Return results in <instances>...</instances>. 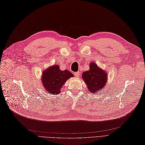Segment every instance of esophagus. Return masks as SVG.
I'll return each mask as SVG.
<instances>
[{
  "label": "esophagus",
  "mask_w": 145,
  "mask_h": 145,
  "mask_svg": "<svg viewBox=\"0 0 145 145\" xmlns=\"http://www.w3.org/2000/svg\"><path fill=\"white\" fill-rule=\"evenodd\" d=\"M74 75L76 77H79V76L80 75V71H78V72H76L74 73Z\"/></svg>",
  "instance_id": "obj_1"
}]
</instances>
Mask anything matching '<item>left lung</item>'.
<instances>
[{
  "label": "left lung",
  "mask_w": 145,
  "mask_h": 145,
  "mask_svg": "<svg viewBox=\"0 0 145 145\" xmlns=\"http://www.w3.org/2000/svg\"><path fill=\"white\" fill-rule=\"evenodd\" d=\"M82 77L89 92L94 93L103 89L106 86L107 74L106 71L101 70L95 63H91L89 70L82 73Z\"/></svg>",
  "instance_id": "left-lung-1"
}]
</instances>
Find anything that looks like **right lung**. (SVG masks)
Segmentation results:
<instances>
[{"label": "right lung", "instance_id": "add662e5", "mask_svg": "<svg viewBox=\"0 0 145 145\" xmlns=\"http://www.w3.org/2000/svg\"><path fill=\"white\" fill-rule=\"evenodd\" d=\"M74 77L68 70H60L58 65L50 67L42 72L41 82L45 89L52 94H59L61 88L68 79Z\"/></svg>", "mask_w": 145, "mask_h": 145}]
</instances>
